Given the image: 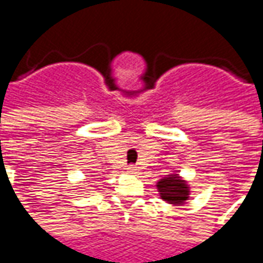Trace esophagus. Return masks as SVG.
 I'll return each mask as SVG.
<instances>
[{
	"label": "esophagus",
	"instance_id": "1",
	"mask_svg": "<svg viewBox=\"0 0 263 263\" xmlns=\"http://www.w3.org/2000/svg\"><path fill=\"white\" fill-rule=\"evenodd\" d=\"M126 171L129 172V173H137L138 169H137V166H135V165H129L128 167H126Z\"/></svg>",
	"mask_w": 263,
	"mask_h": 263
}]
</instances>
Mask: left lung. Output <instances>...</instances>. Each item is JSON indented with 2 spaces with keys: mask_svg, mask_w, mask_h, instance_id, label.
<instances>
[{
  "mask_svg": "<svg viewBox=\"0 0 263 263\" xmlns=\"http://www.w3.org/2000/svg\"><path fill=\"white\" fill-rule=\"evenodd\" d=\"M162 198L172 204H180L187 198L189 190L186 184L177 180L176 176H169L162 179L158 184Z\"/></svg>",
  "mask_w": 263,
  "mask_h": 263,
  "instance_id": "8db88e82",
  "label": "left lung"
}]
</instances>
